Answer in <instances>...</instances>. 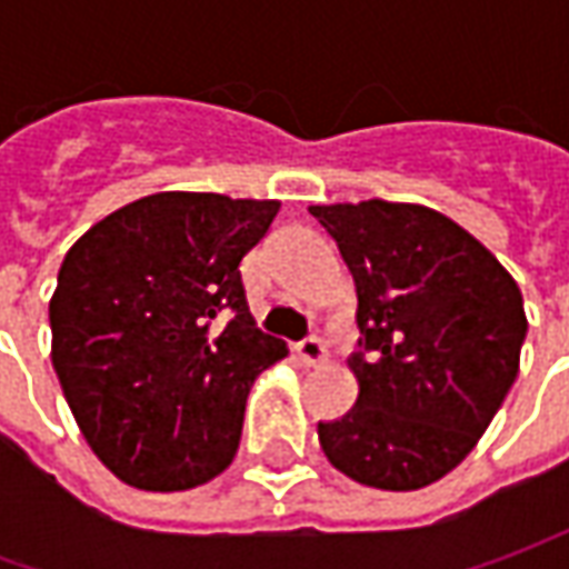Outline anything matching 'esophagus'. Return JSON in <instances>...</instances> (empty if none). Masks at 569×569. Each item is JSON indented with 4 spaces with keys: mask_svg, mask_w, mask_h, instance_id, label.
I'll return each instance as SVG.
<instances>
[{
    "mask_svg": "<svg viewBox=\"0 0 569 569\" xmlns=\"http://www.w3.org/2000/svg\"><path fill=\"white\" fill-rule=\"evenodd\" d=\"M297 358L307 363V367H322L326 358H329V351H326V341L319 339V336H310V339L297 341Z\"/></svg>",
    "mask_w": 569,
    "mask_h": 569,
    "instance_id": "34e87169",
    "label": "esophagus"
}]
</instances>
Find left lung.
<instances>
[{"label":"left lung","instance_id":"left-lung-1","mask_svg":"<svg viewBox=\"0 0 569 569\" xmlns=\"http://www.w3.org/2000/svg\"><path fill=\"white\" fill-rule=\"evenodd\" d=\"M358 291L355 408L319 425L351 481L418 491L452 471L503 405L529 319L513 274L452 218L415 202L310 206Z\"/></svg>","mask_w":569,"mask_h":569}]
</instances>
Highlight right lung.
Masks as SVG:
<instances>
[{
	"mask_svg": "<svg viewBox=\"0 0 569 569\" xmlns=\"http://www.w3.org/2000/svg\"><path fill=\"white\" fill-rule=\"evenodd\" d=\"M278 208L154 192L66 252L50 358L78 430L126 485L189 491L233 462L250 386L288 358L256 329L240 278Z\"/></svg>",
	"mask_w": 569,
	"mask_h": 569,
	"instance_id": "obj_1",
	"label": "right lung"
}]
</instances>
